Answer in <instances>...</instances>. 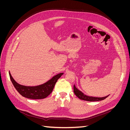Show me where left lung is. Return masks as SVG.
Here are the masks:
<instances>
[{
  "label": "left lung",
  "instance_id": "left-lung-1",
  "mask_svg": "<svg viewBox=\"0 0 130 130\" xmlns=\"http://www.w3.org/2000/svg\"><path fill=\"white\" fill-rule=\"evenodd\" d=\"M74 92L76 96H77L79 99L81 100H83L87 101H101L105 99L106 98H107L108 95L105 96V97H102V98H98V97H93V96H87L84 94L80 90H78L76 87L74 85Z\"/></svg>",
  "mask_w": 130,
  "mask_h": 130
}]
</instances>
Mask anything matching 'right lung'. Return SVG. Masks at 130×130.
I'll return each instance as SVG.
<instances>
[{
    "mask_svg": "<svg viewBox=\"0 0 130 130\" xmlns=\"http://www.w3.org/2000/svg\"><path fill=\"white\" fill-rule=\"evenodd\" d=\"M63 74L60 73L54 76L48 82L41 85L37 86H25L18 84L12 77L10 73L9 75L10 79L14 88L21 95L31 99H42L46 98L52 92L56 82L59 78Z\"/></svg>",
    "mask_w": 130,
    "mask_h": 130,
    "instance_id": "right-lung-1",
    "label": "right lung"
}]
</instances>
